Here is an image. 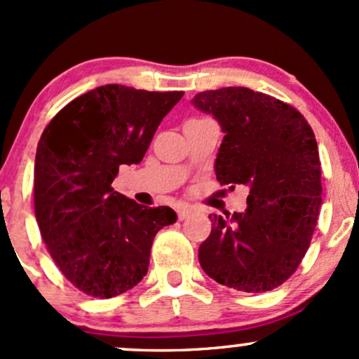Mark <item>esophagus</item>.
<instances>
[{
	"instance_id": "obj_1",
	"label": "esophagus",
	"mask_w": 359,
	"mask_h": 359,
	"mask_svg": "<svg viewBox=\"0 0 359 359\" xmlns=\"http://www.w3.org/2000/svg\"><path fill=\"white\" fill-rule=\"evenodd\" d=\"M191 212H192V209L189 208V205H179V208H177V214H179L180 221L187 219V217L191 216Z\"/></svg>"
}]
</instances>
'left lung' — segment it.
<instances>
[{"label": "left lung", "mask_w": 359, "mask_h": 359, "mask_svg": "<svg viewBox=\"0 0 359 359\" xmlns=\"http://www.w3.org/2000/svg\"><path fill=\"white\" fill-rule=\"evenodd\" d=\"M192 104L219 123L216 179L250 189L245 212L209 219L205 273L241 292L273 290L306 257L323 204L314 131L294 106L248 88L204 90Z\"/></svg>", "instance_id": "left-lung-1"}]
</instances>
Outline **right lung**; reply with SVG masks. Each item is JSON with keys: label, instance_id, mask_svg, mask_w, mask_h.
<instances>
[{"label": "right lung", "instance_id": "1", "mask_svg": "<svg viewBox=\"0 0 359 359\" xmlns=\"http://www.w3.org/2000/svg\"><path fill=\"white\" fill-rule=\"evenodd\" d=\"M182 90L106 84L53 116L35 155V217L48 253L84 294L111 299L147 275L155 234L174 224L167 205L148 208L111 187L121 165L142 162Z\"/></svg>", "mask_w": 359, "mask_h": 359}]
</instances>
